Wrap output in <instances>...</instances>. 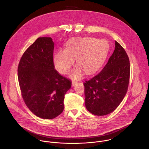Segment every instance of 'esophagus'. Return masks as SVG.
<instances>
[{"mask_svg": "<svg viewBox=\"0 0 149 149\" xmlns=\"http://www.w3.org/2000/svg\"><path fill=\"white\" fill-rule=\"evenodd\" d=\"M76 84H77V81H72V86H74Z\"/></svg>", "mask_w": 149, "mask_h": 149, "instance_id": "obj_1", "label": "esophagus"}]
</instances>
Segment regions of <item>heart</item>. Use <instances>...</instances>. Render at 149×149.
Returning a JSON list of instances; mask_svg holds the SVG:
<instances>
[{"label":"heart","mask_w":149,"mask_h":149,"mask_svg":"<svg viewBox=\"0 0 149 149\" xmlns=\"http://www.w3.org/2000/svg\"><path fill=\"white\" fill-rule=\"evenodd\" d=\"M107 54L106 43L92 38H75L66 44L65 50H60L54 56L56 69L66 74L74 64L78 65L71 73V77L79 79L83 74L95 73L104 62Z\"/></svg>","instance_id":"obj_1"}]
</instances>
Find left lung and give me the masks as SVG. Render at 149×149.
<instances>
[{
	"mask_svg": "<svg viewBox=\"0 0 149 149\" xmlns=\"http://www.w3.org/2000/svg\"><path fill=\"white\" fill-rule=\"evenodd\" d=\"M130 74L127 54L115 41V50L102 70L84 83L87 110L97 116L113 112L127 92Z\"/></svg>",
	"mask_w": 149,
	"mask_h": 149,
	"instance_id": "obj_1",
	"label": "left lung"
}]
</instances>
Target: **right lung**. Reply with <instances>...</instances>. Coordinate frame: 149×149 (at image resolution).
I'll use <instances>...</instances> for the list:
<instances>
[{
	"label": "right lung",
	"instance_id": "add662e5",
	"mask_svg": "<svg viewBox=\"0 0 149 149\" xmlns=\"http://www.w3.org/2000/svg\"><path fill=\"white\" fill-rule=\"evenodd\" d=\"M54 42L40 37L24 52L18 67L22 96L38 117L51 119L64 110V99L72 82L54 69Z\"/></svg>",
	"mask_w": 149,
	"mask_h": 149
}]
</instances>
